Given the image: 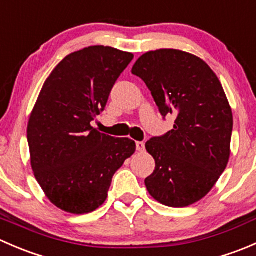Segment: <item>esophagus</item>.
I'll use <instances>...</instances> for the list:
<instances>
[{"instance_id":"34e87169","label":"esophagus","mask_w":256,"mask_h":256,"mask_svg":"<svg viewBox=\"0 0 256 256\" xmlns=\"http://www.w3.org/2000/svg\"><path fill=\"white\" fill-rule=\"evenodd\" d=\"M136 150H138V152H142L144 150V144L142 142V141H138L136 142Z\"/></svg>"}]
</instances>
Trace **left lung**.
Segmentation results:
<instances>
[{"mask_svg":"<svg viewBox=\"0 0 256 256\" xmlns=\"http://www.w3.org/2000/svg\"><path fill=\"white\" fill-rule=\"evenodd\" d=\"M174 128L146 142L156 167L144 180L150 194L168 207L202 200L230 156L233 114L223 86L206 62L177 49L147 52L132 66Z\"/></svg>","mask_w":256,"mask_h":256,"instance_id":"1","label":"left lung"}]
</instances>
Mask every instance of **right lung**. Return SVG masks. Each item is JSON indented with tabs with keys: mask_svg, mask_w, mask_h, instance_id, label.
Here are the masks:
<instances>
[{
	"mask_svg": "<svg viewBox=\"0 0 256 256\" xmlns=\"http://www.w3.org/2000/svg\"><path fill=\"white\" fill-rule=\"evenodd\" d=\"M134 54L92 46L66 56L46 80L27 128L30 164L48 200L84 214L105 202L135 141L92 128Z\"/></svg>",
	"mask_w": 256,
	"mask_h": 256,
	"instance_id": "1",
	"label": "right lung"
}]
</instances>
